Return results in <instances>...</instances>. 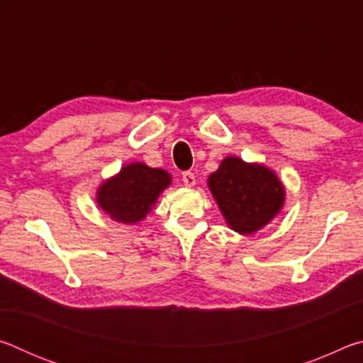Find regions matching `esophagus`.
Here are the masks:
<instances>
[{"label":"esophagus","instance_id":"34e87169","mask_svg":"<svg viewBox=\"0 0 363 363\" xmlns=\"http://www.w3.org/2000/svg\"><path fill=\"white\" fill-rule=\"evenodd\" d=\"M182 181L186 187H194L195 186V174L192 173V171H186V173H182Z\"/></svg>","mask_w":363,"mask_h":363}]
</instances>
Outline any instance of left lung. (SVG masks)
Masks as SVG:
<instances>
[{"instance_id":"obj_1","label":"left lung","mask_w":363,"mask_h":363,"mask_svg":"<svg viewBox=\"0 0 363 363\" xmlns=\"http://www.w3.org/2000/svg\"><path fill=\"white\" fill-rule=\"evenodd\" d=\"M208 187L232 230L242 235L267 225L285 203V187L272 169L227 157L208 177Z\"/></svg>"}]
</instances>
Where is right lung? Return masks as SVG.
Here are the masks:
<instances>
[{
	"label": "right lung",
	"mask_w": 363,
	"mask_h": 363,
	"mask_svg": "<svg viewBox=\"0 0 363 363\" xmlns=\"http://www.w3.org/2000/svg\"><path fill=\"white\" fill-rule=\"evenodd\" d=\"M171 184V174L164 169L150 168L136 162L104 181L97 189V205L116 223L136 224L152 211L157 199Z\"/></svg>",
	"instance_id": "right-lung-1"
}]
</instances>
